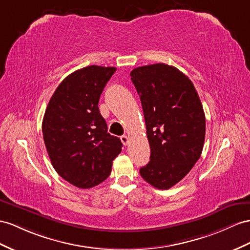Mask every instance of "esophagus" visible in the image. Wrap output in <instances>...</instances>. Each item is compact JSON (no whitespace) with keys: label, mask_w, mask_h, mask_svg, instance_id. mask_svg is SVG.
I'll use <instances>...</instances> for the list:
<instances>
[{"label":"esophagus","mask_w":250,"mask_h":250,"mask_svg":"<svg viewBox=\"0 0 250 250\" xmlns=\"http://www.w3.org/2000/svg\"><path fill=\"white\" fill-rule=\"evenodd\" d=\"M120 139H121V143H123L125 146H126L127 143H129V137H127L126 135H123L120 137Z\"/></svg>","instance_id":"34e87169"}]
</instances>
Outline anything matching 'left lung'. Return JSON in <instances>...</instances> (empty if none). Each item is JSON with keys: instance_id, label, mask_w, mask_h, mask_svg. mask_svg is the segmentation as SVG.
<instances>
[{"instance_id": "obj_1", "label": "left lung", "mask_w": 250, "mask_h": 250, "mask_svg": "<svg viewBox=\"0 0 250 250\" xmlns=\"http://www.w3.org/2000/svg\"><path fill=\"white\" fill-rule=\"evenodd\" d=\"M130 75L151 148L150 162L140 168V175L153 187L169 189L201 157L206 133L202 102L188 77L168 64L136 67Z\"/></svg>"}]
</instances>
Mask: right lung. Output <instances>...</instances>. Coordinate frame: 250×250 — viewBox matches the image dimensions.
<instances>
[{"instance_id":"obj_1","label":"right lung","mask_w":250,"mask_h":250,"mask_svg":"<svg viewBox=\"0 0 250 250\" xmlns=\"http://www.w3.org/2000/svg\"><path fill=\"white\" fill-rule=\"evenodd\" d=\"M115 67L91 65L68 75L56 88L43 117L42 132L53 167L74 186L88 189L105 181L121 152L98 108Z\"/></svg>"}]
</instances>
